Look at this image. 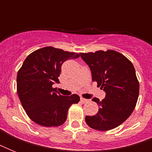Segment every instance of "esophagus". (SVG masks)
Wrapping results in <instances>:
<instances>
[{"label":"esophagus","mask_w":152,"mask_h":152,"mask_svg":"<svg viewBox=\"0 0 152 152\" xmlns=\"http://www.w3.org/2000/svg\"><path fill=\"white\" fill-rule=\"evenodd\" d=\"M80 102L82 103H86V102H88V100L84 99V98H80Z\"/></svg>","instance_id":"obj_1"}]
</instances>
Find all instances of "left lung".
Here are the masks:
<instances>
[{"instance_id": "1", "label": "left lung", "mask_w": 152, "mask_h": 152, "mask_svg": "<svg viewBox=\"0 0 152 152\" xmlns=\"http://www.w3.org/2000/svg\"><path fill=\"white\" fill-rule=\"evenodd\" d=\"M88 64L92 81L106 92V98L92 101L99 105L95 116H86L89 127L99 131L113 129L122 124L134 110L139 96V81L132 62L113 50L80 53Z\"/></svg>"}]
</instances>
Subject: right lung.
<instances>
[{
  "mask_svg": "<svg viewBox=\"0 0 152 152\" xmlns=\"http://www.w3.org/2000/svg\"><path fill=\"white\" fill-rule=\"evenodd\" d=\"M80 54L53 46L39 49L29 54L18 71L17 93L27 116L34 122L46 127L63 125L72 104L78 103L79 95L63 96L52 87L59 83L61 65Z\"/></svg>",
  "mask_w": 152,
  "mask_h": 152,
  "instance_id": "right-lung-1",
  "label": "right lung"
}]
</instances>
